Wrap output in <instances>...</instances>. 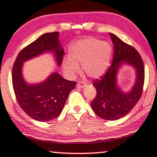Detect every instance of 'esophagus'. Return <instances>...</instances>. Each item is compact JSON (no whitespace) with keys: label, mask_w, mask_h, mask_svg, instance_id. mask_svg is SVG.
<instances>
[{"label":"esophagus","mask_w":157,"mask_h":157,"mask_svg":"<svg viewBox=\"0 0 157 157\" xmlns=\"http://www.w3.org/2000/svg\"><path fill=\"white\" fill-rule=\"evenodd\" d=\"M85 86H86V83L83 81H79L77 84V86L79 88H83Z\"/></svg>","instance_id":"obj_1"}]
</instances>
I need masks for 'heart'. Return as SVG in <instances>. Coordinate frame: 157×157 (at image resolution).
I'll return each mask as SVG.
<instances>
[{"instance_id": "1", "label": "heart", "mask_w": 157, "mask_h": 157, "mask_svg": "<svg viewBox=\"0 0 157 157\" xmlns=\"http://www.w3.org/2000/svg\"><path fill=\"white\" fill-rule=\"evenodd\" d=\"M111 45L94 38L81 39L70 48V57L63 61V69L68 77H73L80 71L78 63H81L86 75L98 78L107 70L112 56Z\"/></svg>"}]
</instances>
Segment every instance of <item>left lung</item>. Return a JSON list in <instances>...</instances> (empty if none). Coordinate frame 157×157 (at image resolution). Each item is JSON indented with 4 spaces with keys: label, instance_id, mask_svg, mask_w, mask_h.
Segmentation results:
<instances>
[{
    "label": "left lung",
    "instance_id": "8db88e82",
    "mask_svg": "<svg viewBox=\"0 0 157 157\" xmlns=\"http://www.w3.org/2000/svg\"><path fill=\"white\" fill-rule=\"evenodd\" d=\"M114 46L113 63L104 76L93 81L97 94L91 102L96 115L106 120L115 121L128 114L142 96L144 82V63L139 52L130 44L109 33ZM124 63L133 66L137 71L135 85L129 93L121 91L116 84V76Z\"/></svg>",
    "mask_w": 157,
    "mask_h": 157
}]
</instances>
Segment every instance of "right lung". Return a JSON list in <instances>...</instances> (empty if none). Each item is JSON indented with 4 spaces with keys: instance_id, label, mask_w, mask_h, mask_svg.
<instances>
[{
    "instance_id": "1",
    "label": "right lung",
    "mask_w": 157,
    "mask_h": 157,
    "mask_svg": "<svg viewBox=\"0 0 157 157\" xmlns=\"http://www.w3.org/2000/svg\"><path fill=\"white\" fill-rule=\"evenodd\" d=\"M58 36V32L43 34L20 51L13 67V86L18 104L28 116L39 121H48L59 116L76 82L53 73L41 83L29 85L22 77V65L24 62L48 51H53L58 65H61L64 51Z\"/></svg>"
}]
</instances>
